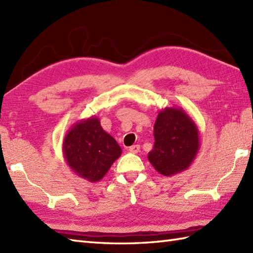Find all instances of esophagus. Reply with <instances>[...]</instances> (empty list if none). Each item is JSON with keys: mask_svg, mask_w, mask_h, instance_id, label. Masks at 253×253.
<instances>
[{"mask_svg": "<svg viewBox=\"0 0 253 253\" xmlns=\"http://www.w3.org/2000/svg\"><path fill=\"white\" fill-rule=\"evenodd\" d=\"M128 150H129V152L131 153H138L140 151V146H139V144H135V146H131Z\"/></svg>", "mask_w": 253, "mask_h": 253, "instance_id": "esophagus-1", "label": "esophagus"}]
</instances>
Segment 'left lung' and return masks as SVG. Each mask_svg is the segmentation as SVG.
Masks as SVG:
<instances>
[{
  "label": "left lung",
  "mask_w": 253,
  "mask_h": 253,
  "mask_svg": "<svg viewBox=\"0 0 253 253\" xmlns=\"http://www.w3.org/2000/svg\"><path fill=\"white\" fill-rule=\"evenodd\" d=\"M153 132L155 142L148 159L157 171L173 176L189 168L200 149V141L196 123L184 110L179 107L161 110Z\"/></svg>",
  "instance_id": "left-lung-1"
}]
</instances>
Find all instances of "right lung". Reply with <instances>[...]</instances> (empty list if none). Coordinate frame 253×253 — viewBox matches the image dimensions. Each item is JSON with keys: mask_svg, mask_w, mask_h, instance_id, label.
Wrapping results in <instances>:
<instances>
[{"mask_svg": "<svg viewBox=\"0 0 253 253\" xmlns=\"http://www.w3.org/2000/svg\"><path fill=\"white\" fill-rule=\"evenodd\" d=\"M63 154L77 176L90 182L99 181L121 157L116 140L102 128L98 117L76 123L63 141Z\"/></svg>", "mask_w": 253, "mask_h": 253, "instance_id": "1", "label": "right lung"}]
</instances>
